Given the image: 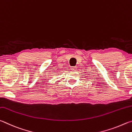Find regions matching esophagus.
Returning a JSON list of instances; mask_svg holds the SVG:
<instances>
[{
	"label": "esophagus",
	"instance_id": "esophagus-1",
	"mask_svg": "<svg viewBox=\"0 0 132 132\" xmlns=\"http://www.w3.org/2000/svg\"><path fill=\"white\" fill-rule=\"evenodd\" d=\"M71 70H72V71H77V68L76 67H71Z\"/></svg>",
	"mask_w": 132,
	"mask_h": 132
}]
</instances>
